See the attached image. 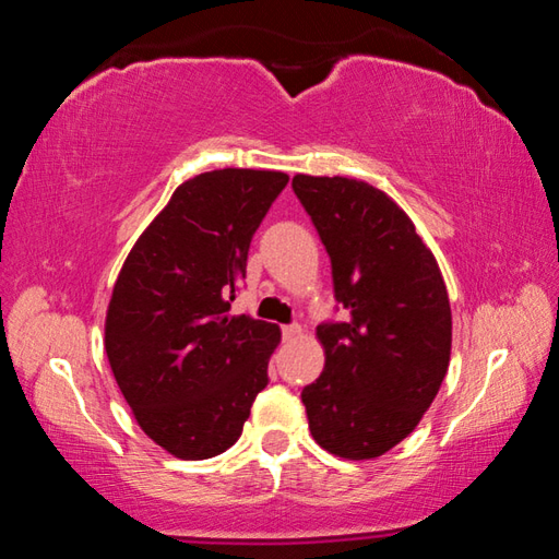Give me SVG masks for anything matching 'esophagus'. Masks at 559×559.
<instances>
[{
    "label": "esophagus",
    "instance_id": "34e87169",
    "mask_svg": "<svg viewBox=\"0 0 559 559\" xmlns=\"http://www.w3.org/2000/svg\"><path fill=\"white\" fill-rule=\"evenodd\" d=\"M300 335H302V325H298V323L283 328V337H286V340H296Z\"/></svg>",
    "mask_w": 559,
    "mask_h": 559
}]
</instances>
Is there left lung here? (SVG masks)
I'll return each instance as SVG.
<instances>
[{
  "mask_svg": "<svg viewBox=\"0 0 559 559\" xmlns=\"http://www.w3.org/2000/svg\"><path fill=\"white\" fill-rule=\"evenodd\" d=\"M333 263L345 323L318 328L325 370L302 390L316 443L347 461L409 437L451 359L441 269L414 222L382 189L349 177H293Z\"/></svg>",
  "mask_w": 559,
  "mask_h": 559,
  "instance_id": "8db88e82",
  "label": "left lung"
}]
</instances>
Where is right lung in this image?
<instances>
[{
  "label": "right lung",
  "mask_w": 559,
  "mask_h": 559,
  "mask_svg": "<svg viewBox=\"0 0 559 559\" xmlns=\"http://www.w3.org/2000/svg\"><path fill=\"white\" fill-rule=\"evenodd\" d=\"M288 185L276 169L226 167L179 185L132 246L106 313V355L132 416L185 461L241 437L281 328L231 316L251 236Z\"/></svg>",
  "instance_id": "right-lung-1"
}]
</instances>
